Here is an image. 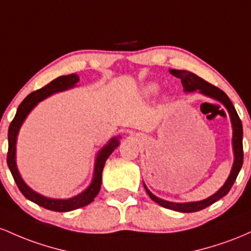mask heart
I'll return each instance as SVG.
<instances>
[{"instance_id":"obj_1","label":"heart","mask_w":251,"mask_h":251,"mask_svg":"<svg viewBox=\"0 0 251 251\" xmlns=\"http://www.w3.org/2000/svg\"><path fill=\"white\" fill-rule=\"evenodd\" d=\"M159 90H160V86L157 85L156 83H148L147 85H145V88L142 89V95L145 96L146 98L154 97V96L157 95Z\"/></svg>"}]
</instances>
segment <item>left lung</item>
<instances>
[{
    "label": "left lung",
    "mask_w": 251,
    "mask_h": 251,
    "mask_svg": "<svg viewBox=\"0 0 251 251\" xmlns=\"http://www.w3.org/2000/svg\"><path fill=\"white\" fill-rule=\"evenodd\" d=\"M171 75H173L174 77L180 78L181 79L182 86H184L185 92H196L198 91L199 94L206 96V97L212 98V100H218L219 103H222L225 106L227 112L230 115V121H231L232 126V151H233V163L231 172H230L229 176H227L226 181L224 182V185L219 188L218 191L212 196H210L209 198L202 199L199 201H188V202H173L168 201H163L161 198H157L156 196H154L151 191L148 190L146 184L143 182V186L146 188V192L148 193V196L151 197V201H154L160 206L166 207V209H170L173 211H178V212H197V211H201L205 207L210 206L213 202L219 201L221 198H223L224 196H226L229 193V191L231 190L233 182H235L236 178H237L239 171H241L242 165H243V126H242V122L239 120L237 112H236L235 106L232 105L231 100L227 97L225 92L222 91L221 89L216 88L212 84L207 83L204 79H201V77H198L197 75H194L192 72L185 71V70H170Z\"/></svg>",
    "instance_id": "obj_1"
}]
</instances>
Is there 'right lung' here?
<instances>
[{"label": "right lung", "instance_id": "right-lung-1", "mask_svg": "<svg viewBox=\"0 0 251 251\" xmlns=\"http://www.w3.org/2000/svg\"><path fill=\"white\" fill-rule=\"evenodd\" d=\"M79 81V75L72 73L69 75H60L55 78L54 80L50 81V84L45 85L44 88L36 90L32 92L22 100L19 105L18 111H16L15 117L12 121L8 130V155H7V163L16 185L21 193L28 199V201L35 202L39 206L45 207V209L55 211V212H67V211L77 210L79 207L89 205L90 202L94 201L98 193H100V185H102V172L105 165V161L110 154L115 151L120 145L121 136H115L109 140V142L105 146L98 151L96 155L95 168H94V176H92L91 182L83 192H80L77 196L67 199H57V198H49L42 194L35 192L32 190L26 182L22 179L21 174L16 166V142H18V135L25 120H26L29 112L38 105L41 100H46L50 96L57 94V92L66 91V90L75 88V84Z\"/></svg>", "mask_w": 251, "mask_h": 251}]
</instances>
